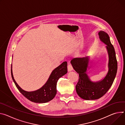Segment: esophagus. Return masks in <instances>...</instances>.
<instances>
[{"mask_svg":"<svg viewBox=\"0 0 125 125\" xmlns=\"http://www.w3.org/2000/svg\"><path fill=\"white\" fill-rule=\"evenodd\" d=\"M73 70V68L72 65H71V64L68 63V72H70L72 71Z\"/></svg>","mask_w":125,"mask_h":125,"instance_id":"1","label":"esophagus"}]
</instances>
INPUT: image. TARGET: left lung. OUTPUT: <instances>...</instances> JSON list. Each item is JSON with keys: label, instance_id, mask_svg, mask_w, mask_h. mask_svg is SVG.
Returning a JSON list of instances; mask_svg holds the SVG:
<instances>
[{"label": "left lung", "instance_id": "obj_1", "mask_svg": "<svg viewBox=\"0 0 125 125\" xmlns=\"http://www.w3.org/2000/svg\"><path fill=\"white\" fill-rule=\"evenodd\" d=\"M101 42L107 46L106 50L108 54V71L105 77L101 80L93 82L88 75V69L90 57L75 58L71 61L74 69L79 74V81L76 86V92L78 96L86 100H96L103 96L110 88L114 81L117 72V61L115 49L110 41L108 34L103 31L98 32Z\"/></svg>", "mask_w": 125, "mask_h": 125}]
</instances>
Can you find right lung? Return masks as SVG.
I'll list each match as a JSON object with an SVG mask.
<instances>
[{
	"mask_svg": "<svg viewBox=\"0 0 125 125\" xmlns=\"http://www.w3.org/2000/svg\"><path fill=\"white\" fill-rule=\"evenodd\" d=\"M12 67L11 65V77L17 88L27 99L37 103H47L55 97L57 93V82L60 78L67 73V62L65 61L52 71L48 80L41 88L34 91L28 92L22 89L15 81L13 75Z\"/></svg>",
	"mask_w": 125,
	"mask_h": 125,
	"instance_id": "add662e5",
	"label": "right lung"
}]
</instances>
